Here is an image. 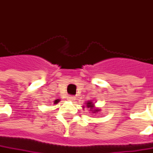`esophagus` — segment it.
I'll return each mask as SVG.
<instances>
[{"instance_id": "1", "label": "esophagus", "mask_w": 153, "mask_h": 153, "mask_svg": "<svg viewBox=\"0 0 153 153\" xmlns=\"http://www.w3.org/2000/svg\"><path fill=\"white\" fill-rule=\"evenodd\" d=\"M68 100H74L75 99V97H74V96H72V95H70V96L68 97Z\"/></svg>"}]
</instances>
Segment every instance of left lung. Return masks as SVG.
Listing matches in <instances>:
<instances>
[{"label": "left lung", "instance_id": "obj_1", "mask_svg": "<svg viewBox=\"0 0 153 153\" xmlns=\"http://www.w3.org/2000/svg\"><path fill=\"white\" fill-rule=\"evenodd\" d=\"M86 107H88L89 109L93 110V112H97V111H98V110H93V108H94V105H93V103H91V102H88V103H86Z\"/></svg>", "mask_w": 153, "mask_h": 153}]
</instances>
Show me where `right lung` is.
Returning <instances> with one entry per match:
<instances>
[{
	"instance_id": "add662e5",
	"label": "right lung",
	"mask_w": 153,
	"mask_h": 153,
	"mask_svg": "<svg viewBox=\"0 0 153 153\" xmlns=\"http://www.w3.org/2000/svg\"><path fill=\"white\" fill-rule=\"evenodd\" d=\"M56 102H57V101H56Z\"/></svg>"
}]
</instances>
